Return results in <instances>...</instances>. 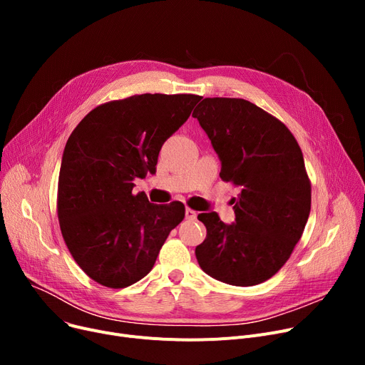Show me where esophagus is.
Masks as SVG:
<instances>
[{
  "instance_id": "esophagus-1",
  "label": "esophagus",
  "mask_w": 365,
  "mask_h": 365,
  "mask_svg": "<svg viewBox=\"0 0 365 365\" xmlns=\"http://www.w3.org/2000/svg\"><path fill=\"white\" fill-rule=\"evenodd\" d=\"M197 212L195 210H192V208H186V212H185V216H186V219H189V220H195L197 219Z\"/></svg>"
}]
</instances>
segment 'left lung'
Returning <instances> with one entry per match:
<instances>
[{
  "label": "left lung",
  "instance_id": "8db88e82",
  "mask_svg": "<svg viewBox=\"0 0 365 365\" xmlns=\"http://www.w3.org/2000/svg\"><path fill=\"white\" fill-rule=\"evenodd\" d=\"M222 161L220 178L241 187L235 223L201 213L207 237L195 248L201 269L250 287L290 259L311 213V180L302 149L274 115L235 98H205L194 110Z\"/></svg>",
  "mask_w": 365,
  "mask_h": 365
}]
</instances>
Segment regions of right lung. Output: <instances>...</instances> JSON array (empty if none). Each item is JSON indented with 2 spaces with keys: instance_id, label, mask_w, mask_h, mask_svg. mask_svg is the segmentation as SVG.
<instances>
[{
  "instance_id": "add662e5",
  "label": "right lung",
  "mask_w": 365,
  "mask_h": 365,
  "mask_svg": "<svg viewBox=\"0 0 365 365\" xmlns=\"http://www.w3.org/2000/svg\"><path fill=\"white\" fill-rule=\"evenodd\" d=\"M201 96L134 94L90 110L69 136L57 185V217L69 253L96 282L124 289L153 267L185 205L152 204L133 180L155 173L163 143Z\"/></svg>"
}]
</instances>
